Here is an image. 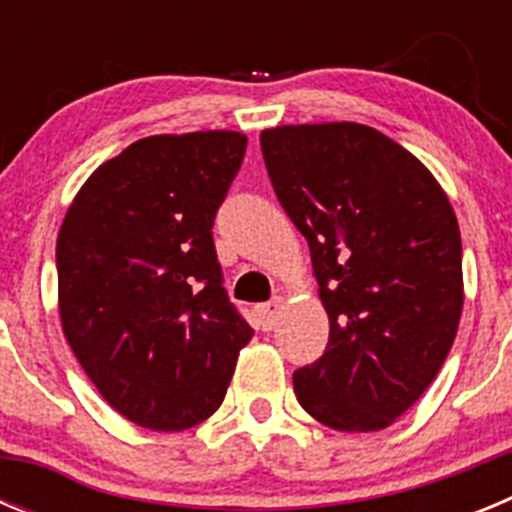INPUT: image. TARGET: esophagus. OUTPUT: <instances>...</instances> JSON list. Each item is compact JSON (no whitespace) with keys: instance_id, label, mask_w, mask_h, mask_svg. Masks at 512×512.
Here are the masks:
<instances>
[{"instance_id":"1","label":"esophagus","mask_w":512,"mask_h":512,"mask_svg":"<svg viewBox=\"0 0 512 512\" xmlns=\"http://www.w3.org/2000/svg\"><path fill=\"white\" fill-rule=\"evenodd\" d=\"M279 310H282V300H271V302H266V305H261L259 310V325H261V330H271L274 328V325H277V318H279Z\"/></svg>"}]
</instances>
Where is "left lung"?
Segmentation results:
<instances>
[{
  "instance_id": "obj_1",
  "label": "left lung",
  "mask_w": 512,
  "mask_h": 512,
  "mask_svg": "<svg viewBox=\"0 0 512 512\" xmlns=\"http://www.w3.org/2000/svg\"><path fill=\"white\" fill-rule=\"evenodd\" d=\"M261 151L330 320L325 354L292 377L297 400L336 431H382L428 390L459 330L454 207L413 153L359 122L279 125Z\"/></svg>"
}]
</instances>
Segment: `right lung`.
Listing matches in <instances>:
<instances>
[{
    "mask_svg": "<svg viewBox=\"0 0 512 512\" xmlns=\"http://www.w3.org/2000/svg\"><path fill=\"white\" fill-rule=\"evenodd\" d=\"M246 143L235 130L135 140L81 184L58 230L63 336L110 408L151 431L210 418L253 336L212 243Z\"/></svg>",
    "mask_w": 512,
    "mask_h": 512,
    "instance_id": "right-lung-1",
    "label": "right lung"
}]
</instances>
